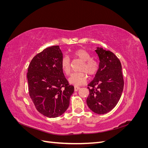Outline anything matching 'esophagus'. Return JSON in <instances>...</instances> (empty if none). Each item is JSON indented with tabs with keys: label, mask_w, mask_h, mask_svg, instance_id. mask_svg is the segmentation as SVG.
Masks as SVG:
<instances>
[{
	"label": "esophagus",
	"mask_w": 148,
	"mask_h": 148,
	"mask_svg": "<svg viewBox=\"0 0 148 148\" xmlns=\"http://www.w3.org/2000/svg\"><path fill=\"white\" fill-rule=\"evenodd\" d=\"M79 89H80V88H79V87H78V86H75V88H74V90H75V91H78Z\"/></svg>",
	"instance_id": "obj_1"
}]
</instances>
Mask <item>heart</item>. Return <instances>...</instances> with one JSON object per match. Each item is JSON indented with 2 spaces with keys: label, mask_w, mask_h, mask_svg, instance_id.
I'll return each instance as SVG.
<instances>
[{
  "label": "heart",
  "mask_w": 148,
  "mask_h": 148,
  "mask_svg": "<svg viewBox=\"0 0 148 148\" xmlns=\"http://www.w3.org/2000/svg\"><path fill=\"white\" fill-rule=\"evenodd\" d=\"M73 56L83 62V64L80 66L79 71H83L78 73H73L71 75L69 79L70 84L75 86H81L86 83L87 81V75L89 77L95 75L99 69V64L93 59H91V55L84 49H78L73 53ZM61 67L64 73L69 75L71 70L70 60L69 57L64 56L61 60Z\"/></svg>",
  "instance_id": "heart-1"
}]
</instances>
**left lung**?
Segmentation results:
<instances>
[{
    "instance_id": "1",
    "label": "left lung",
    "mask_w": 148,
    "mask_h": 148,
    "mask_svg": "<svg viewBox=\"0 0 148 148\" xmlns=\"http://www.w3.org/2000/svg\"><path fill=\"white\" fill-rule=\"evenodd\" d=\"M99 69L88 88L87 105L94 112L104 114L117 104L123 89L124 82L120 61L113 52L97 47Z\"/></svg>"
}]
</instances>
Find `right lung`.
<instances>
[{
	"label": "right lung",
	"mask_w": 148,
	"mask_h": 148,
	"mask_svg": "<svg viewBox=\"0 0 148 148\" xmlns=\"http://www.w3.org/2000/svg\"><path fill=\"white\" fill-rule=\"evenodd\" d=\"M62 57L59 46H51L35 56L28 66L31 99L39 112L49 118L65 112L74 92V86L69 85L62 71Z\"/></svg>",
	"instance_id": "right-lung-1"
}]
</instances>
